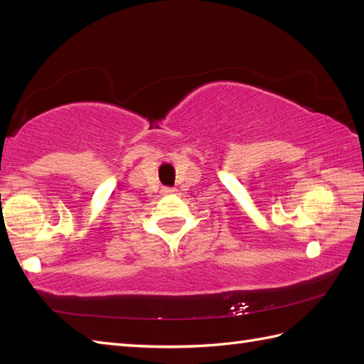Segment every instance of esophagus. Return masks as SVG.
Returning a JSON list of instances; mask_svg holds the SVG:
<instances>
[{
	"label": "esophagus",
	"instance_id": "obj_1",
	"mask_svg": "<svg viewBox=\"0 0 364 364\" xmlns=\"http://www.w3.org/2000/svg\"><path fill=\"white\" fill-rule=\"evenodd\" d=\"M162 192H164V194H175V192H176V189L175 188H164V189H162Z\"/></svg>",
	"mask_w": 364,
	"mask_h": 364
}]
</instances>
